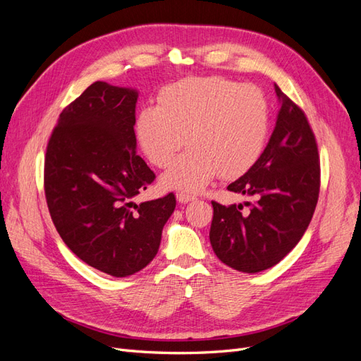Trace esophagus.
I'll list each match as a JSON object with an SVG mask.
<instances>
[{
  "label": "esophagus",
  "instance_id": "obj_1",
  "mask_svg": "<svg viewBox=\"0 0 361 361\" xmlns=\"http://www.w3.org/2000/svg\"><path fill=\"white\" fill-rule=\"evenodd\" d=\"M178 202L179 203H188V202H194L195 200V195H191V194H188V192H178Z\"/></svg>",
  "mask_w": 361,
  "mask_h": 361
}]
</instances>
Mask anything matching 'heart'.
<instances>
[{
	"mask_svg": "<svg viewBox=\"0 0 361 361\" xmlns=\"http://www.w3.org/2000/svg\"><path fill=\"white\" fill-rule=\"evenodd\" d=\"M269 108L253 84L223 76H194L164 87L158 106H146L135 123L137 140L158 169L169 167L185 145L190 149L164 173L166 188L195 192L218 173L243 176L265 149Z\"/></svg>",
	"mask_w": 361,
	"mask_h": 361,
	"instance_id": "heart-1",
	"label": "heart"
}]
</instances>
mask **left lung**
<instances>
[{"label":"left lung","mask_w":361,"mask_h":361,"mask_svg":"<svg viewBox=\"0 0 361 361\" xmlns=\"http://www.w3.org/2000/svg\"><path fill=\"white\" fill-rule=\"evenodd\" d=\"M281 102L264 154L227 190L256 202L223 206L212 202L209 239L216 257L241 272L277 265L300 243L321 188L318 145L304 111L276 85Z\"/></svg>","instance_id":"8db88e82"}]
</instances>
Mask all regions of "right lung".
Here are the masks:
<instances>
[{
    "instance_id": "obj_1",
    "label": "right lung",
    "mask_w": 361,
    "mask_h": 361,
    "mask_svg": "<svg viewBox=\"0 0 361 361\" xmlns=\"http://www.w3.org/2000/svg\"><path fill=\"white\" fill-rule=\"evenodd\" d=\"M137 97L135 90L93 82L61 111L45 155L54 226L76 256L113 277L150 264L176 207L173 192L133 202L155 180L135 149Z\"/></svg>"
}]
</instances>
